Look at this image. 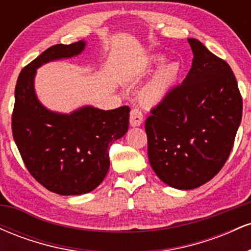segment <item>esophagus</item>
<instances>
[{"instance_id":"obj_1","label":"esophagus","mask_w":251,"mask_h":251,"mask_svg":"<svg viewBox=\"0 0 251 251\" xmlns=\"http://www.w3.org/2000/svg\"><path fill=\"white\" fill-rule=\"evenodd\" d=\"M143 120L144 116L142 111L138 108L132 109L131 113H129V124H131V126H140L143 124Z\"/></svg>"}]
</instances>
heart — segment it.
Returning a JSON list of instances; mask_svg holds the SVG:
<instances>
[{
  "mask_svg": "<svg viewBox=\"0 0 251 251\" xmlns=\"http://www.w3.org/2000/svg\"><path fill=\"white\" fill-rule=\"evenodd\" d=\"M152 61L154 65H160L165 61V57L157 55L152 59ZM179 74L180 66L178 62H169L162 66L140 91V100L150 106L162 102L177 83Z\"/></svg>",
  "mask_w": 251,
  "mask_h": 251,
  "instance_id": "1",
  "label": "heart"
}]
</instances>
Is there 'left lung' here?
<instances>
[{
  "label": "left lung",
  "mask_w": 251,
  "mask_h": 251,
  "mask_svg": "<svg viewBox=\"0 0 251 251\" xmlns=\"http://www.w3.org/2000/svg\"><path fill=\"white\" fill-rule=\"evenodd\" d=\"M181 85L171 89L145 122L149 160L169 186L192 190L226 164L242 119V97L231 68L196 39Z\"/></svg>",
  "instance_id": "8db88e82"
}]
</instances>
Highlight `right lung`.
I'll list each match as a JSON object with an SVG mask.
<instances>
[{
  "instance_id": "1",
  "label": "right lung",
  "mask_w": 251,
  "mask_h": 251,
  "mask_svg": "<svg viewBox=\"0 0 251 251\" xmlns=\"http://www.w3.org/2000/svg\"><path fill=\"white\" fill-rule=\"evenodd\" d=\"M85 47L82 40L51 46L21 71L15 87L11 128L17 149L30 175L62 196L98 188L109 169V146L128 129V106L109 111L83 106L65 114L46 108L37 99V68L79 55Z\"/></svg>"
}]
</instances>
